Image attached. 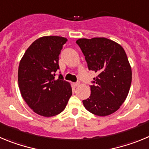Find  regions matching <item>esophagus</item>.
<instances>
[{
    "mask_svg": "<svg viewBox=\"0 0 149 149\" xmlns=\"http://www.w3.org/2000/svg\"><path fill=\"white\" fill-rule=\"evenodd\" d=\"M73 85H74L75 87H77L79 85V82H76V83H73Z\"/></svg>",
    "mask_w": 149,
    "mask_h": 149,
    "instance_id": "34e87169",
    "label": "esophagus"
}]
</instances>
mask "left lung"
<instances>
[{"mask_svg": "<svg viewBox=\"0 0 149 149\" xmlns=\"http://www.w3.org/2000/svg\"><path fill=\"white\" fill-rule=\"evenodd\" d=\"M88 69L98 74L91 85V96L83 100L84 108L100 116L114 113L129 92L132 72L124 49L106 38H79L76 41Z\"/></svg>", "mask_w": 149, "mask_h": 149, "instance_id": "left-lung-1", "label": "left lung"}]
</instances>
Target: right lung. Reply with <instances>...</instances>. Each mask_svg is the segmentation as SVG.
Here are the masks:
<instances>
[{"label":"right lung","mask_w":149,"mask_h":149,"mask_svg":"<svg viewBox=\"0 0 149 149\" xmlns=\"http://www.w3.org/2000/svg\"><path fill=\"white\" fill-rule=\"evenodd\" d=\"M68 39L44 36L28 47L18 67V86L21 96L35 113L45 117L65 110L72 95L70 84L58 76V56Z\"/></svg>","instance_id":"right-lung-1"}]
</instances>
